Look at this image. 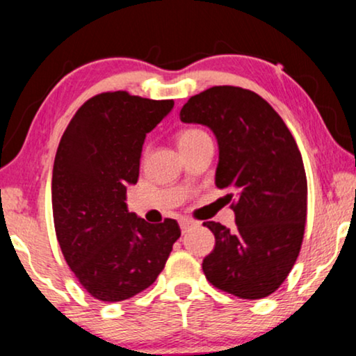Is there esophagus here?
<instances>
[{
  "label": "esophagus",
  "instance_id": "1",
  "mask_svg": "<svg viewBox=\"0 0 356 356\" xmlns=\"http://www.w3.org/2000/svg\"><path fill=\"white\" fill-rule=\"evenodd\" d=\"M195 225L196 222L191 221V219H181V221H179V227H181L183 232H186L190 227H193Z\"/></svg>",
  "mask_w": 356,
  "mask_h": 356
}]
</instances>
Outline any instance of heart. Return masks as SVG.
I'll use <instances>...</instances> for the list:
<instances>
[{
  "label": "heart",
  "instance_id": "1",
  "mask_svg": "<svg viewBox=\"0 0 356 356\" xmlns=\"http://www.w3.org/2000/svg\"><path fill=\"white\" fill-rule=\"evenodd\" d=\"M204 131L200 130V129H188L185 131H181L178 137V143L183 145V143H188V142H193V140L200 138V137H204Z\"/></svg>",
  "mask_w": 356,
  "mask_h": 356
}]
</instances>
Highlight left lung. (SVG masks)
I'll return each instance as SVG.
<instances>
[{"label":"left lung","mask_w":356,"mask_h":356,"mask_svg":"<svg viewBox=\"0 0 356 356\" xmlns=\"http://www.w3.org/2000/svg\"><path fill=\"white\" fill-rule=\"evenodd\" d=\"M185 124L216 135V186L227 190L236 227L206 221L216 239L203 272L214 287L256 300L280 287L296 264L307 219L304 161L287 125L256 92L216 86L183 105Z\"/></svg>","instance_id":"8db88e82"}]
</instances>
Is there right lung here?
<instances>
[{"mask_svg": "<svg viewBox=\"0 0 356 356\" xmlns=\"http://www.w3.org/2000/svg\"><path fill=\"white\" fill-rule=\"evenodd\" d=\"M125 90L87 100L69 122L52 168V214L65 262L95 299L137 296L163 270L178 222L150 225L127 209L148 131L173 108Z\"/></svg>", "mask_w": 356, "mask_h": 356, "instance_id": "obj_1", "label": "right lung"}]
</instances>
